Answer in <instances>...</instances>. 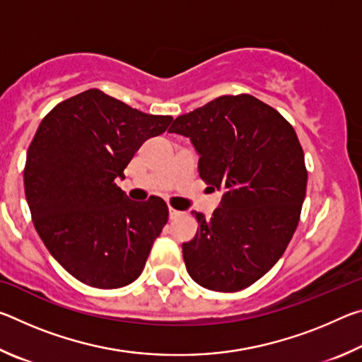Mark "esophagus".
<instances>
[{"instance_id":"obj_1","label":"esophagus","mask_w":362,"mask_h":362,"mask_svg":"<svg viewBox=\"0 0 362 362\" xmlns=\"http://www.w3.org/2000/svg\"><path fill=\"white\" fill-rule=\"evenodd\" d=\"M180 216H182L180 211H175V209H173V207H170V209H169V217L170 218H177V217H180Z\"/></svg>"}]
</instances>
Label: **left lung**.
<instances>
[{"mask_svg":"<svg viewBox=\"0 0 362 362\" xmlns=\"http://www.w3.org/2000/svg\"><path fill=\"white\" fill-rule=\"evenodd\" d=\"M199 177L222 201L211 218L193 211L198 231L182 244L194 283L217 292L246 289L273 268L292 240L308 174L293 127L252 95H222L175 118Z\"/></svg>","mask_w":362,"mask_h":362,"instance_id":"8db88e82","label":"left lung"}]
</instances>
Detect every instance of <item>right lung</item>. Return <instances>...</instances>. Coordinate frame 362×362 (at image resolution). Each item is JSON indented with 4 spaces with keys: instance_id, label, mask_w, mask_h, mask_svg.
<instances>
[{
    "instance_id": "obj_1",
    "label": "right lung",
    "mask_w": 362,
    "mask_h": 362,
    "mask_svg": "<svg viewBox=\"0 0 362 362\" xmlns=\"http://www.w3.org/2000/svg\"><path fill=\"white\" fill-rule=\"evenodd\" d=\"M170 121L97 89L59 103L41 121L23 170L27 203L49 252L81 283L118 289L144 272L168 206L159 196L131 201L115 180Z\"/></svg>"
}]
</instances>
